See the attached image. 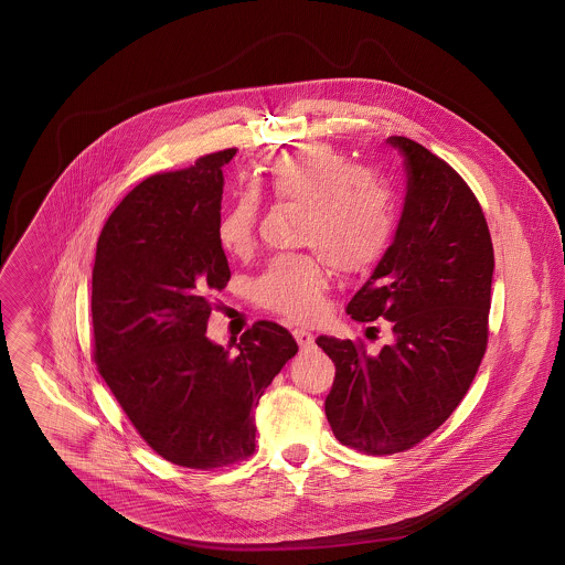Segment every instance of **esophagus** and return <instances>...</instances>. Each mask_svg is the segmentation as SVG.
Instances as JSON below:
<instances>
[{
	"instance_id": "esophagus-1",
	"label": "esophagus",
	"mask_w": 565,
	"mask_h": 565,
	"mask_svg": "<svg viewBox=\"0 0 565 565\" xmlns=\"http://www.w3.org/2000/svg\"><path fill=\"white\" fill-rule=\"evenodd\" d=\"M292 335H295V340H297V344H299L301 349H310L313 344V335L308 329H295Z\"/></svg>"
}]
</instances>
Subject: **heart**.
<instances>
[{
    "label": "heart",
    "mask_w": 565,
    "mask_h": 565,
    "mask_svg": "<svg viewBox=\"0 0 565 565\" xmlns=\"http://www.w3.org/2000/svg\"><path fill=\"white\" fill-rule=\"evenodd\" d=\"M264 184L284 203L306 207L301 243L340 273H362L387 252L394 234L390 192L366 169L327 142H310L268 160ZM257 216L255 196H236L216 221V241L227 253L252 247ZM327 273L313 255H281L253 281L255 301L295 320L320 310Z\"/></svg>",
    "instance_id": "1"
}]
</instances>
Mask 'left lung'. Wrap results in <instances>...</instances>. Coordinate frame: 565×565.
Segmentation results:
<instances>
[{"instance_id":"1","label":"left lung","mask_w":565,"mask_h":565,"mask_svg":"<svg viewBox=\"0 0 565 565\" xmlns=\"http://www.w3.org/2000/svg\"><path fill=\"white\" fill-rule=\"evenodd\" d=\"M407 171L392 245L355 292L353 320H390L392 344L318 335L335 379L324 398L333 436L371 455L412 448L455 412L488 347L494 249L468 184L423 145L390 136Z\"/></svg>"}]
</instances>
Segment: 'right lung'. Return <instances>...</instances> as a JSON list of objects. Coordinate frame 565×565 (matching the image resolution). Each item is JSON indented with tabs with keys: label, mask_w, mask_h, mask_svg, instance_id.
Segmentation results:
<instances>
[{
	"label": "right lung",
	"mask_w": 565,
	"mask_h": 565,
	"mask_svg": "<svg viewBox=\"0 0 565 565\" xmlns=\"http://www.w3.org/2000/svg\"><path fill=\"white\" fill-rule=\"evenodd\" d=\"M234 156L225 149L140 182L106 221L93 266L99 375L140 438L194 470L252 455L253 409L299 351L270 320L247 329L236 353L205 335L210 292L230 281L216 221Z\"/></svg>",
	"instance_id": "obj_1"
}]
</instances>
